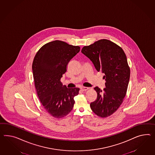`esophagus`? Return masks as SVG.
Segmentation results:
<instances>
[{
	"label": "esophagus",
	"instance_id": "1",
	"mask_svg": "<svg viewBox=\"0 0 155 155\" xmlns=\"http://www.w3.org/2000/svg\"><path fill=\"white\" fill-rule=\"evenodd\" d=\"M80 89H81V90L82 91H87V89H89V87H81Z\"/></svg>",
	"mask_w": 155,
	"mask_h": 155
}]
</instances>
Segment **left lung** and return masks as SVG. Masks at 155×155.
<instances>
[{
  "label": "left lung",
  "instance_id": "obj_1",
  "mask_svg": "<svg viewBox=\"0 0 155 155\" xmlns=\"http://www.w3.org/2000/svg\"><path fill=\"white\" fill-rule=\"evenodd\" d=\"M81 53L94 64L97 71L104 74L106 87H94L97 98L90 104L91 110L101 117L113 114L123 102L129 81L130 71L123 49L107 39L85 46Z\"/></svg>",
  "mask_w": 155,
  "mask_h": 155
}]
</instances>
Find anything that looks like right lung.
Masks as SVG:
<instances>
[{
    "label": "right lung",
    "instance_id": "right-lung-1",
    "mask_svg": "<svg viewBox=\"0 0 155 155\" xmlns=\"http://www.w3.org/2000/svg\"><path fill=\"white\" fill-rule=\"evenodd\" d=\"M80 49L55 40L44 45L34 57L32 69L37 95L44 109L54 117L68 115L74 107V97L79 94V88H68L61 78Z\"/></svg>",
    "mask_w": 155,
    "mask_h": 155
}]
</instances>
